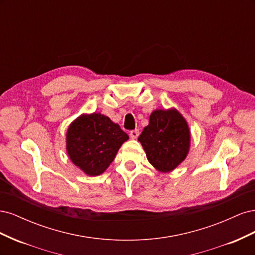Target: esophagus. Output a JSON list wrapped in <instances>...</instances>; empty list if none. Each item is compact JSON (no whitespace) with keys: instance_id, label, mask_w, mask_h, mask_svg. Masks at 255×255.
<instances>
[{"instance_id":"34e87169","label":"esophagus","mask_w":255,"mask_h":255,"mask_svg":"<svg viewBox=\"0 0 255 255\" xmlns=\"http://www.w3.org/2000/svg\"><path fill=\"white\" fill-rule=\"evenodd\" d=\"M129 136L130 138H133V139H136V138L139 136V129H132L129 132Z\"/></svg>"}]
</instances>
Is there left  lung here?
<instances>
[{
    "mask_svg": "<svg viewBox=\"0 0 255 255\" xmlns=\"http://www.w3.org/2000/svg\"><path fill=\"white\" fill-rule=\"evenodd\" d=\"M138 140L146 158L161 172L173 170L187 156L190 133L186 121L175 111H154Z\"/></svg>",
    "mask_w": 255,
    "mask_h": 255,
    "instance_id": "obj_1",
    "label": "left lung"
}]
</instances>
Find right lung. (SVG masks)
<instances>
[{
    "mask_svg": "<svg viewBox=\"0 0 255 255\" xmlns=\"http://www.w3.org/2000/svg\"><path fill=\"white\" fill-rule=\"evenodd\" d=\"M128 139V134L106 116L83 115L68 128L67 151L73 164L85 173L99 175L106 170Z\"/></svg>",
    "mask_w": 255,
    "mask_h": 255,
    "instance_id": "add662e5",
    "label": "right lung"
}]
</instances>
